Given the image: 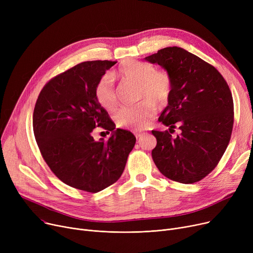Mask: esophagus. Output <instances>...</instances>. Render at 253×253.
<instances>
[{"label": "esophagus", "mask_w": 253, "mask_h": 253, "mask_svg": "<svg viewBox=\"0 0 253 253\" xmlns=\"http://www.w3.org/2000/svg\"><path fill=\"white\" fill-rule=\"evenodd\" d=\"M134 134H135L136 138H140L144 133H141V132H134Z\"/></svg>", "instance_id": "34e87169"}]
</instances>
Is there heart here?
<instances>
[{
    "label": "heart",
    "mask_w": 253,
    "mask_h": 253,
    "mask_svg": "<svg viewBox=\"0 0 253 253\" xmlns=\"http://www.w3.org/2000/svg\"><path fill=\"white\" fill-rule=\"evenodd\" d=\"M122 81L135 84L140 88L139 104L120 110L115 117L118 127L130 130H142L150 124L156 114V105H164L172 91V78L165 70H156L147 62L129 60L118 71ZM95 98L106 111L117 108L118 97L114 77L104 75L95 87Z\"/></svg>",
    "instance_id": "heart-1"
}]
</instances>
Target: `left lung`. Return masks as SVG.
I'll use <instances>...</instances> for the list:
<instances>
[{"instance_id": "8db88e82", "label": "left lung", "mask_w": 253, "mask_h": 253, "mask_svg": "<svg viewBox=\"0 0 253 253\" xmlns=\"http://www.w3.org/2000/svg\"><path fill=\"white\" fill-rule=\"evenodd\" d=\"M144 59L161 65L172 78L168 105L159 117L169 131H152L157 138L153 160L171 180H201L216 167L231 139V90L214 66L182 48L167 47ZM176 126L180 134L173 138L169 133Z\"/></svg>"}]
</instances>
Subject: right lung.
<instances>
[{
    "label": "right lung",
    "mask_w": 253,
    "mask_h": 253,
    "mask_svg": "<svg viewBox=\"0 0 253 253\" xmlns=\"http://www.w3.org/2000/svg\"><path fill=\"white\" fill-rule=\"evenodd\" d=\"M117 61H85L51 79L37 99L33 128L45 162L62 182L97 193L122 175L136 138L115 129L108 112L95 98L99 80ZM112 132L94 141L93 128Z\"/></svg>",
    "instance_id": "right-lung-1"
}]
</instances>
